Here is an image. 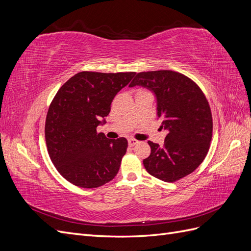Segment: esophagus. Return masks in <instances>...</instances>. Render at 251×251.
I'll use <instances>...</instances> for the list:
<instances>
[{
  "instance_id": "obj_1",
  "label": "esophagus",
  "mask_w": 251,
  "mask_h": 251,
  "mask_svg": "<svg viewBox=\"0 0 251 251\" xmlns=\"http://www.w3.org/2000/svg\"><path fill=\"white\" fill-rule=\"evenodd\" d=\"M139 141L138 140H136V139H134V138H130L128 139V146L130 147H134V146H136V144H137Z\"/></svg>"
}]
</instances>
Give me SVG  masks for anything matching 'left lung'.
<instances>
[{
  "instance_id": "obj_1",
  "label": "left lung",
  "mask_w": 251,
  "mask_h": 251,
  "mask_svg": "<svg viewBox=\"0 0 251 251\" xmlns=\"http://www.w3.org/2000/svg\"><path fill=\"white\" fill-rule=\"evenodd\" d=\"M139 85L157 97L158 118L168 131L163 147L149 141L151 155L143 165L151 176L175 182L203 162L212 137V116L203 91L184 74L172 70L139 72L130 87Z\"/></svg>"
}]
</instances>
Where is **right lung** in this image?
Listing matches in <instances>:
<instances>
[{
	"label": "right lung",
	"instance_id": "add662e5",
	"mask_svg": "<svg viewBox=\"0 0 251 251\" xmlns=\"http://www.w3.org/2000/svg\"><path fill=\"white\" fill-rule=\"evenodd\" d=\"M135 74L82 71L68 79L52 100L45 123L46 146L55 169L70 183L96 188L117 175L127 140L108 139L97 126Z\"/></svg>",
	"mask_w": 251,
	"mask_h": 251
}]
</instances>
